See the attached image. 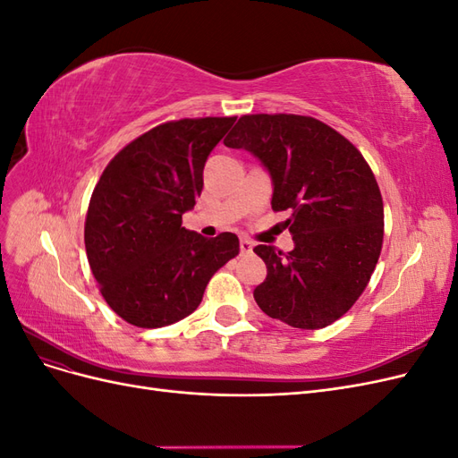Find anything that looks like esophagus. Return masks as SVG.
<instances>
[{"label":"esophagus","instance_id":"34e87169","mask_svg":"<svg viewBox=\"0 0 458 458\" xmlns=\"http://www.w3.org/2000/svg\"><path fill=\"white\" fill-rule=\"evenodd\" d=\"M252 248H254V244H252L250 241H248V239H242V241H241V254H250Z\"/></svg>","mask_w":458,"mask_h":458}]
</instances>
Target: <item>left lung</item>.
Returning <instances> with one entry per match:
<instances>
[{
	"instance_id": "1",
	"label": "left lung",
	"mask_w": 458,
	"mask_h": 458,
	"mask_svg": "<svg viewBox=\"0 0 458 458\" xmlns=\"http://www.w3.org/2000/svg\"><path fill=\"white\" fill-rule=\"evenodd\" d=\"M271 175L275 212L290 210L294 250L258 244L266 281L254 288L263 313L294 328L335 323L363 294L384 239V204L367 160L321 120L246 114L225 137Z\"/></svg>"
}]
</instances>
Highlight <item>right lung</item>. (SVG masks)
Listing matches in <instances>:
<instances>
[{
  "label": "right lung",
  "instance_id": "add662e5",
  "mask_svg": "<svg viewBox=\"0 0 458 458\" xmlns=\"http://www.w3.org/2000/svg\"><path fill=\"white\" fill-rule=\"evenodd\" d=\"M183 118L140 135L108 162L86 216V252L105 301L123 321L160 328L199 308L239 237L182 227L202 192L204 164L234 123Z\"/></svg>",
  "mask_w": 458,
  "mask_h": 458
}]
</instances>
